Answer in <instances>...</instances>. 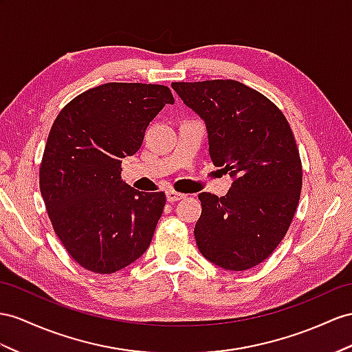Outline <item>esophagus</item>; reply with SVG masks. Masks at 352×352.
Returning a JSON list of instances; mask_svg holds the SVG:
<instances>
[{"instance_id": "34e87169", "label": "esophagus", "mask_w": 352, "mask_h": 352, "mask_svg": "<svg viewBox=\"0 0 352 352\" xmlns=\"http://www.w3.org/2000/svg\"><path fill=\"white\" fill-rule=\"evenodd\" d=\"M186 195H183V193H178V192H175V190H168L166 192V199H168V202H177V201H179V199H183Z\"/></svg>"}]
</instances>
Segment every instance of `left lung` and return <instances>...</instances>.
<instances>
[{"label":"left lung","instance_id":"obj_1","mask_svg":"<svg viewBox=\"0 0 352 352\" xmlns=\"http://www.w3.org/2000/svg\"><path fill=\"white\" fill-rule=\"evenodd\" d=\"M205 120L210 156L233 177L226 196L201 193L196 245L226 270L262 263L290 228L302 190V160L279 108L235 80L173 83Z\"/></svg>","mask_w":352,"mask_h":352}]
</instances>
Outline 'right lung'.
Listing matches in <instances>:
<instances>
[{"mask_svg": "<svg viewBox=\"0 0 352 352\" xmlns=\"http://www.w3.org/2000/svg\"><path fill=\"white\" fill-rule=\"evenodd\" d=\"M174 104L164 85L105 83L76 96L53 122L40 190L53 230L76 262L114 274L140 258L164 212V192H138L120 177L148 123Z\"/></svg>", "mask_w": 352, "mask_h": 352, "instance_id": "obj_1", "label": "right lung"}]
</instances>
